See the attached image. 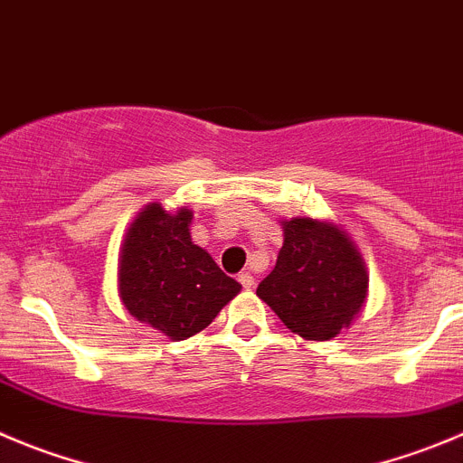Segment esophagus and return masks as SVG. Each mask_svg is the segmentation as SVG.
Masks as SVG:
<instances>
[{
    "instance_id": "esophagus-1",
    "label": "esophagus",
    "mask_w": 463,
    "mask_h": 463,
    "mask_svg": "<svg viewBox=\"0 0 463 463\" xmlns=\"http://www.w3.org/2000/svg\"><path fill=\"white\" fill-rule=\"evenodd\" d=\"M237 280H240L241 288H246V290H251L253 285H256V279H253L251 271H241V274L237 276Z\"/></svg>"
}]
</instances>
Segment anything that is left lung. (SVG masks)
<instances>
[{"mask_svg": "<svg viewBox=\"0 0 463 463\" xmlns=\"http://www.w3.org/2000/svg\"><path fill=\"white\" fill-rule=\"evenodd\" d=\"M283 223V246L256 295L306 340H331L347 329L368 297L361 253L331 222L295 217Z\"/></svg>", "mask_w": 463, "mask_h": 463, "instance_id": "left-lung-1", "label": "left lung"}]
</instances>
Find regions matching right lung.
I'll use <instances>...</instances> for the list:
<instances>
[{"instance_id": "right-lung-1", "label": "right lung", "mask_w": 463, "mask_h": 463, "mask_svg": "<svg viewBox=\"0 0 463 463\" xmlns=\"http://www.w3.org/2000/svg\"><path fill=\"white\" fill-rule=\"evenodd\" d=\"M187 207L166 212L150 203L129 223L118 256V295L139 322L171 340L210 326L241 285L223 274L210 253L192 241Z\"/></svg>"}]
</instances>
